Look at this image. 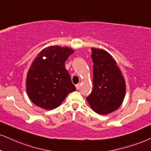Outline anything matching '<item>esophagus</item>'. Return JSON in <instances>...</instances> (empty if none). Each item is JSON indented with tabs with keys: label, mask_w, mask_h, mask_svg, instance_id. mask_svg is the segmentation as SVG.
I'll list each match as a JSON object with an SVG mask.
<instances>
[{
	"label": "esophagus",
	"mask_w": 151,
	"mask_h": 151,
	"mask_svg": "<svg viewBox=\"0 0 151 151\" xmlns=\"http://www.w3.org/2000/svg\"><path fill=\"white\" fill-rule=\"evenodd\" d=\"M80 87H81V84H80V83H78V84H77L76 85V89H77V90H79Z\"/></svg>",
	"instance_id": "34e87169"
}]
</instances>
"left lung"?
Listing matches in <instances>:
<instances>
[{
	"mask_svg": "<svg viewBox=\"0 0 151 151\" xmlns=\"http://www.w3.org/2000/svg\"><path fill=\"white\" fill-rule=\"evenodd\" d=\"M93 90L87 99L90 107L100 115L119 109L123 101L126 84L116 61L108 52L92 47Z\"/></svg>",
	"mask_w": 151,
	"mask_h": 151,
	"instance_id": "obj_1",
	"label": "left lung"
}]
</instances>
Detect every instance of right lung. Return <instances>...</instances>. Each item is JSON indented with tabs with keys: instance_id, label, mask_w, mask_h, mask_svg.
<instances>
[{
	"instance_id": "add662e5",
	"label": "right lung",
	"mask_w": 151,
	"mask_h": 151,
	"mask_svg": "<svg viewBox=\"0 0 151 151\" xmlns=\"http://www.w3.org/2000/svg\"><path fill=\"white\" fill-rule=\"evenodd\" d=\"M74 52L70 47L52 45L44 48L33 61L27 73L26 88L37 106L52 110L76 90L65 68V61Z\"/></svg>"
}]
</instances>
